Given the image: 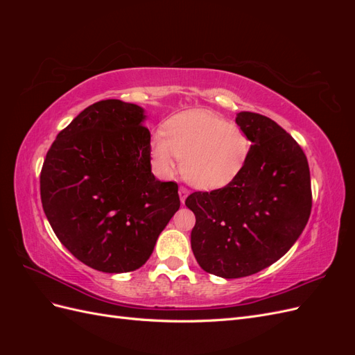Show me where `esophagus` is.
<instances>
[{
	"label": "esophagus",
	"instance_id": "1",
	"mask_svg": "<svg viewBox=\"0 0 355 355\" xmlns=\"http://www.w3.org/2000/svg\"><path fill=\"white\" fill-rule=\"evenodd\" d=\"M188 188H185V187H180L179 188V197H180V201L182 202H185V200H187V197H188Z\"/></svg>",
	"mask_w": 355,
	"mask_h": 355
}]
</instances>
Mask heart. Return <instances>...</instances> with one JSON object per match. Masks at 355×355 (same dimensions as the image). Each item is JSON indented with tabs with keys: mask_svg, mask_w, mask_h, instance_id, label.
<instances>
[{
	"mask_svg": "<svg viewBox=\"0 0 355 355\" xmlns=\"http://www.w3.org/2000/svg\"><path fill=\"white\" fill-rule=\"evenodd\" d=\"M250 151V141L237 124L211 111L196 110L171 116L151 139V154L164 178L175 173L182 158V173L201 189L228 185L240 173Z\"/></svg>",
	"mask_w": 355,
	"mask_h": 355,
	"instance_id": "b5f03b06",
	"label": "heart"
}]
</instances>
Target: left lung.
Segmentation results:
<instances>
[{"label":"left lung","mask_w":355,"mask_h":355,"mask_svg":"<svg viewBox=\"0 0 355 355\" xmlns=\"http://www.w3.org/2000/svg\"><path fill=\"white\" fill-rule=\"evenodd\" d=\"M235 123L252 142L240 173L227 187L196 191L185 201L196 214V259L223 278L252 275L280 259L313 206L308 161L295 139L256 112H239Z\"/></svg>","instance_id":"left-lung-1"}]
</instances>
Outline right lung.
I'll return each instance as SVG.
<instances>
[{
  "label": "right lung",
  "mask_w": 355,
  "mask_h": 355,
  "mask_svg": "<svg viewBox=\"0 0 355 355\" xmlns=\"http://www.w3.org/2000/svg\"><path fill=\"white\" fill-rule=\"evenodd\" d=\"M144 120L137 105L96 102L58 135L41 168V202L56 237L102 272L141 268L180 207L176 182L153 175Z\"/></svg>",
  "instance_id": "add662e5"
}]
</instances>
